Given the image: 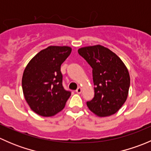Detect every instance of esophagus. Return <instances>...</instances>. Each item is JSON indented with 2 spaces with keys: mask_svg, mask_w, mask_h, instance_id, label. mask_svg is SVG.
Segmentation results:
<instances>
[{
  "mask_svg": "<svg viewBox=\"0 0 151 151\" xmlns=\"http://www.w3.org/2000/svg\"><path fill=\"white\" fill-rule=\"evenodd\" d=\"M76 92H77V93H82V88H81V87H79V88H77V90H76Z\"/></svg>",
  "mask_w": 151,
  "mask_h": 151,
  "instance_id": "obj_1",
  "label": "esophagus"
}]
</instances>
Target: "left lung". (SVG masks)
<instances>
[{"label": "left lung", "mask_w": 151, "mask_h": 151, "mask_svg": "<svg viewBox=\"0 0 151 151\" xmlns=\"http://www.w3.org/2000/svg\"><path fill=\"white\" fill-rule=\"evenodd\" d=\"M78 53L93 68L95 95L87 102L88 107L99 117L116 113L129 94L130 76L126 65L115 53L100 45L82 47Z\"/></svg>", "instance_id": "obj_1"}]
</instances>
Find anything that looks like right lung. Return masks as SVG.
<instances>
[{"label":"right lung","instance_id":"right-lung-1","mask_svg":"<svg viewBox=\"0 0 151 151\" xmlns=\"http://www.w3.org/2000/svg\"><path fill=\"white\" fill-rule=\"evenodd\" d=\"M71 52L68 46H50L29 61L22 79L25 101L38 115L50 117L64 108L71 92L63 88L60 66Z\"/></svg>","mask_w":151,"mask_h":151}]
</instances>
